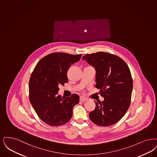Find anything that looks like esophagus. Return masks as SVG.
I'll return each mask as SVG.
<instances>
[{"label":"esophagus","mask_w":157,"mask_h":157,"mask_svg":"<svg viewBox=\"0 0 157 157\" xmlns=\"http://www.w3.org/2000/svg\"><path fill=\"white\" fill-rule=\"evenodd\" d=\"M88 100L87 99H86V98H83V97H81L80 98V101H86Z\"/></svg>","instance_id":"1"}]
</instances>
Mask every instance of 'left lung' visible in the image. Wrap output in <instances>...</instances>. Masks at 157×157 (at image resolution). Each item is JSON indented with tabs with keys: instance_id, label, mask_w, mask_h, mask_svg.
<instances>
[{
	"instance_id": "left-lung-1",
	"label": "left lung",
	"mask_w": 157,
	"mask_h": 157,
	"mask_svg": "<svg viewBox=\"0 0 157 157\" xmlns=\"http://www.w3.org/2000/svg\"><path fill=\"white\" fill-rule=\"evenodd\" d=\"M96 70V88L101 89L104 101H94L96 107L89 113L97 125L109 126L118 122L130 105L132 80L127 63L119 56L98 52L82 57Z\"/></svg>"
}]
</instances>
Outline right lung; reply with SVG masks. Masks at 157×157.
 I'll return each mask as SVG.
<instances>
[{
  "instance_id": "1",
  "label": "right lung",
  "mask_w": 157,
  "mask_h": 157,
  "mask_svg": "<svg viewBox=\"0 0 157 157\" xmlns=\"http://www.w3.org/2000/svg\"><path fill=\"white\" fill-rule=\"evenodd\" d=\"M81 56L50 54L37 63L32 72L29 85L30 101L38 117L48 125L58 126L68 122L73 107L79 103L78 94L65 98L58 94L59 86L68 82V69Z\"/></svg>"
}]
</instances>
